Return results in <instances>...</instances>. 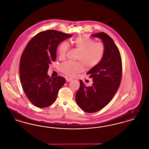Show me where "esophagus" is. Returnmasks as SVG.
<instances>
[{
	"instance_id": "obj_1",
	"label": "esophagus",
	"mask_w": 149,
	"mask_h": 149,
	"mask_svg": "<svg viewBox=\"0 0 149 149\" xmlns=\"http://www.w3.org/2000/svg\"><path fill=\"white\" fill-rule=\"evenodd\" d=\"M71 80H72V78H70V77H67L66 78L67 82H70V81H71Z\"/></svg>"
}]
</instances>
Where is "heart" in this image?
<instances>
[{
	"instance_id": "obj_1",
	"label": "heart",
	"mask_w": 149,
	"mask_h": 149,
	"mask_svg": "<svg viewBox=\"0 0 149 149\" xmlns=\"http://www.w3.org/2000/svg\"><path fill=\"white\" fill-rule=\"evenodd\" d=\"M73 46L79 50L77 59L81 61H66L61 64L60 70L63 73L70 76H76L84 70V65L87 68L91 69L100 63L105 54V47L100 42H95L90 37L84 35L76 37L72 41ZM68 42L64 41L58 47V53L60 59L65 57L69 49Z\"/></svg>"
}]
</instances>
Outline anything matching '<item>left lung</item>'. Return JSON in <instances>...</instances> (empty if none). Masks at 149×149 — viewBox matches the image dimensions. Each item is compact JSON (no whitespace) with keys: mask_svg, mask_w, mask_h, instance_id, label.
<instances>
[{"mask_svg":"<svg viewBox=\"0 0 149 149\" xmlns=\"http://www.w3.org/2000/svg\"><path fill=\"white\" fill-rule=\"evenodd\" d=\"M91 36L102 39L105 54L102 61L87 73L93 78V85L87 87L80 80L76 94L78 107L90 113L99 111L109 103L119 87L122 73L121 56L113 40L104 32Z\"/></svg>","mask_w":149,"mask_h":149,"instance_id":"8db88e82","label":"left lung"}]
</instances>
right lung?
Returning <instances> with one entry per match:
<instances>
[{
    "instance_id": "right-lung-1",
    "label": "right lung",
    "mask_w": 149,
    "mask_h": 149,
    "mask_svg": "<svg viewBox=\"0 0 149 149\" xmlns=\"http://www.w3.org/2000/svg\"><path fill=\"white\" fill-rule=\"evenodd\" d=\"M72 35L56 30L40 32L29 42L21 55L19 74L27 98L35 107L42 108L55 102L65 79L47 74L49 65L56 60V49L61 42Z\"/></svg>"
}]
</instances>
